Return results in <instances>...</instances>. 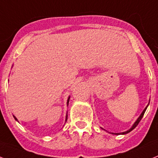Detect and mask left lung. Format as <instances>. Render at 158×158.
Returning <instances> with one entry per match:
<instances>
[{"label": "left lung", "instance_id": "left-lung-1", "mask_svg": "<svg viewBox=\"0 0 158 158\" xmlns=\"http://www.w3.org/2000/svg\"><path fill=\"white\" fill-rule=\"evenodd\" d=\"M147 107H148V106H147ZM147 107H146V108L144 109V110H143V112H142V114H140V116L139 117V118L137 119L136 122H135V123L134 125L132 126V127L131 128L130 130L127 131H125V132H123V133H118V134H115V135H119V134L124 135V134H127V133H129V132H130V131H132L133 129H135V128L136 127V126L138 125V124H139V122H140V120H141V119H142V118H143V114H144V113H145V111H146V109H147Z\"/></svg>", "mask_w": 158, "mask_h": 158}]
</instances>
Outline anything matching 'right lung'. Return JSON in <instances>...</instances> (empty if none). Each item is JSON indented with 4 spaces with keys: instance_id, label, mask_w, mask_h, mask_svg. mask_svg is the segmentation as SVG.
<instances>
[{
    "instance_id": "obj_1",
    "label": "right lung",
    "mask_w": 158,
    "mask_h": 158,
    "mask_svg": "<svg viewBox=\"0 0 158 158\" xmlns=\"http://www.w3.org/2000/svg\"><path fill=\"white\" fill-rule=\"evenodd\" d=\"M69 100H70V97H69V98H68V101H67V105H68V103H69ZM15 118L16 119V118H15ZM66 120H67V116H66Z\"/></svg>"
}]
</instances>
